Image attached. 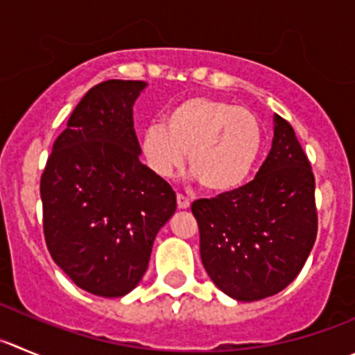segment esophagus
I'll use <instances>...</instances> for the list:
<instances>
[{"label": "esophagus", "mask_w": 355, "mask_h": 355, "mask_svg": "<svg viewBox=\"0 0 355 355\" xmlns=\"http://www.w3.org/2000/svg\"><path fill=\"white\" fill-rule=\"evenodd\" d=\"M178 209H190V198H187L184 195H178Z\"/></svg>", "instance_id": "34e87169"}]
</instances>
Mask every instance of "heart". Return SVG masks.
Wrapping results in <instances>:
<instances>
[{
	"mask_svg": "<svg viewBox=\"0 0 355 355\" xmlns=\"http://www.w3.org/2000/svg\"><path fill=\"white\" fill-rule=\"evenodd\" d=\"M263 130L249 110L228 101L193 96L175 103L164 123L146 127L141 137L146 164L158 178H171L184 164L205 191L239 190L258 164Z\"/></svg>",
	"mask_w": 355,
	"mask_h": 355,
	"instance_id": "1",
	"label": "heart"
}]
</instances>
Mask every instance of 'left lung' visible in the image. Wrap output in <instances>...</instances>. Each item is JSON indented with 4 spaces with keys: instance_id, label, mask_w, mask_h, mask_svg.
Wrapping results in <instances>:
<instances>
[{
    "instance_id": "1",
    "label": "left lung",
    "mask_w": 355,
    "mask_h": 355,
    "mask_svg": "<svg viewBox=\"0 0 355 355\" xmlns=\"http://www.w3.org/2000/svg\"><path fill=\"white\" fill-rule=\"evenodd\" d=\"M315 181L291 125L273 114L272 150L254 181L193 202L200 258L211 281L239 302L288 288L317 235Z\"/></svg>"
}]
</instances>
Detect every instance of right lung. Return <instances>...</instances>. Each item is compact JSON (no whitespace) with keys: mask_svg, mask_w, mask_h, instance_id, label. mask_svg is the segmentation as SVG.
Masks as SVG:
<instances>
[{"mask_svg":"<svg viewBox=\"0 0 355 355\" xmlns=\"http://www.w3.org/2000/svg\"><path fill=\"white\" fill-rule=\"evenodd\" d=\"M148 87L107 80L83 96L42 175L43 228L53 261L83 291L120 298L150 263L175 193L141 162L132 107Z\"/></svg>","mask_w":355,"mask_h":355,"instance_id":"right-lung-1","label":"right lung"}]
</instances>
